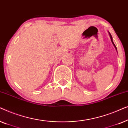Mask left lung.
<instances>
[{"label": "left lung", "mask_w": 128, "mask_h": 128, "mask_svg": "<svg viewBox=\"0 0 128 128\" xmlns=\"http://www.w3.org/2000/svg\"><path fill=\"white\" fill-rule=\"evenodd\" d=\"M110 38H111V41H112V44H114V45L115 47V48H116V46H115V45L114 43L113 42V41H112V37L111 35V34H110Z\"/></svg>", "instance_id": "1"}]
</instances>
